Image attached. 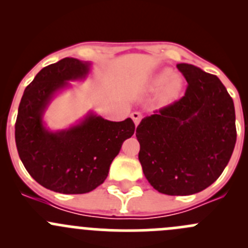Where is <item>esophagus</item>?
Returning a JSON list of instances; mask_svg holds the SVG:
<instances>
[{
	"instance_id": "34e87169",
	"label": "esophagus",
	"mask_w": 248,
	"mask_h": 248,
	"mask_svg": "<svg viewBox=\"0 0 248 248\" xmlns=\"http://www.w3.org/2000/svg\"><path fill=\"white\" fill-rule=\"evenodd\" d=\"M131 117H132V120L134 121V124H136V126H138L140 120H141V114L138 111H134L131 114Z\"/></svg>"
}]
</instances>
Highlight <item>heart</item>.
Wrapping results in <instances>:
<instances>
[{
	"instance_id": "heart-1",
	"label": "heart",
	"mask_w": 248,
	"mask_h": 248,
	"mask_svg": "<svg viewBox=\"0 0 248 248\" xmlns=\"http://www.w3.org/2000/svg\"><path fill=\"white\" fill-rule=\"evenodd\" d=\"M149 87L151 91H158L161 89L159 102L162 104H171L179 98L184 90V79L174 74L172 69L163 68L152 76Z\"/></svg>"
}]
</instances>
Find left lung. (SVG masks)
Listing matches in <instances>:
<instances>
[{
  "mask_svg": "<svg viewBox=\"0 0 248 248\" xmlns=\"http://www.w3.org/2000/svg\"><path fill=\"white\" fill-rule=\"evenodd\" d=\"M188 86L180 101L146 116L137 127L139 162L159 193L189 196L214 184L235 142L234 102L216 76L177 64Z\"/></svg>",
  "mask_w": 248,
  "mask_h": 248,
  "instance_id": "left-lung-1",
  "label": "left lung"
}]
</instances>
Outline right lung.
Instances as JSON below:
<instances>
[{
    "label": "right lung",
    "mask_w": 248,
    "mask_h": 248,
    "mask_svg": "<svg viewBox=\"0 0 248 248\" xmlns=\"http://www.w3.org/2000/svg\"><path fill=\"white\" fill-rule=\"evenodd\" d=\"M92 63L66 57L44 67L25 89L17 110L16 142L29 174L46 188L63 194L91 192L104 182L122 142L134 133L131 117L114 122L89 111L63 129L44 121L52 99L71 81L89 77Z\"/></svg>",
    "instance_id": "add662e5"
}]
</instances>
